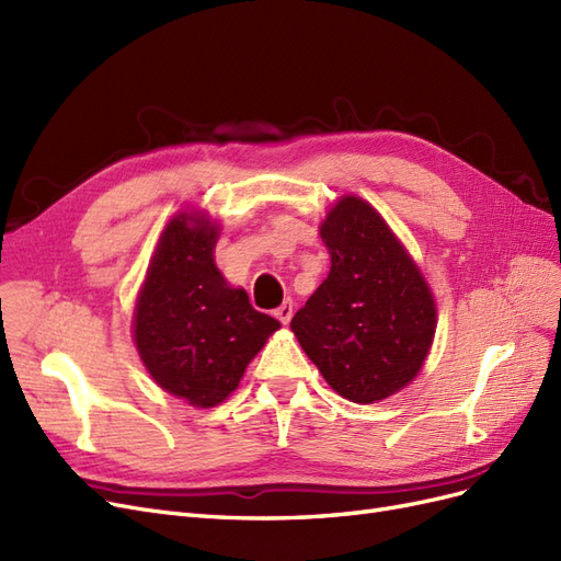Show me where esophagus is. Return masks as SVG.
<instances>
[{
  "instance_id": "esophagus-1",
  "label": "esophagus",
  "mask_w": 561,
  "mask_h": 561,
  "mask_svg": "<svg viewBox=\"0 0 561 561\" xmlns=\"http://www.w3.org/2000/svg\"><path fill=\"white\" fill-rule=\"evenodd\" d=\"M274 316L283 322V325H287V322H290V318H293V301L280 304V307L274 311Z\"/></svg>"
}]
</instances>
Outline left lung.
<instances>
[{"label": "left lung", "mask_w": 561, "mask_h": 561, "mask_svg": "<svg viewBox=\"0 0 561 561\" xmlns=\"http://www.w3.org/2000/svg\"><path fill=\"white\" fill-rule=\"evenodd\" d=\"M320 239L330 252V274L290 328L339 396L371 404L419 375L435 336V299L367 201L339 198L320 225Z\"/></svg>", "instance_id": "obj_1"}]
</instances>
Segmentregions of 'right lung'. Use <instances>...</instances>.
<instances>
[{
  "mask_svg": "<svg viewBox=\"0 0 561 561\" xmlns=\"http://www.w3.org/2000/svg\"><path fill=\"white\" fill-rule=\"evenodd\" d=\"M217 225L180 213L163 229L135 301L133 336L165 393L194 407L225 402L280 322L252 309L215 266Z\"/></svg>",
  "mask_w": 561,
  "mask_h": 561,
  "instance_id": "add662e5",
  "label": "right lung"
}]
</instances>
